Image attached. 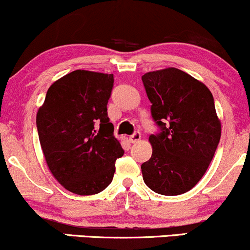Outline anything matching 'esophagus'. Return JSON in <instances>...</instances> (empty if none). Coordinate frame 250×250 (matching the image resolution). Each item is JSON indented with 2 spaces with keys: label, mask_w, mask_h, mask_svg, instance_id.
Listing matches in <instances>:
<instances>
[{
  "label": "esophagus",
  "mask_w": 250,
  "mask_h": 250,
  "mask_svg": "<svg viewBox=\"0 0 250 250\" xmlns=\"http://www.w3.org/2000/svg\"><path fill=\"white\" fill-rule=\"evenodd\" d=\"M140 140H141V133H140V131H135L133 135H130V136H129V141H130L131 143L139 142Z\"/></svg>",
  "instance_id": "34e87169"
}]
</instances>
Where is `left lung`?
<instances>
[{
	"instance_id": "8db88e82",
	"label": "left lung",
	"mask_w": 250,
	"mask_h": 250,
	"mask_svg": "<svg viewBox=\"0 0 250 250\" xmlns=\"http://www.w3.org/2000/svg\"><path fill=\"white\" fill-rule=\"evenodd\" d=\"M160 133L151 134L153 154L142 163L146 185L174 196L190 190L202 179L220 142L221 123L210 90L176 68L142 76Z\"/></svg>"
}]
</instances>
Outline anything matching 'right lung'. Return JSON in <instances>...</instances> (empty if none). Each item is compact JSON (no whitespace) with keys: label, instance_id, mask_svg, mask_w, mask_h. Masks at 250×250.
<instances>
[{"label":"right lung","instance_id":"right-lung-1","mask_svg":"<svg viewBox=\"0 0 250 250\" xmlns=\"http://www.w3.org/2000/svg\"><path fill=\"white\" fill-rule=\"evenodd\" d=\"M113 74L75 70L50 85L36 125L51 174L77 195L101 193L111 183L123 149L109 122Z\"/></svg>","mask_w":250,"mask_h":250}]
</instances>
